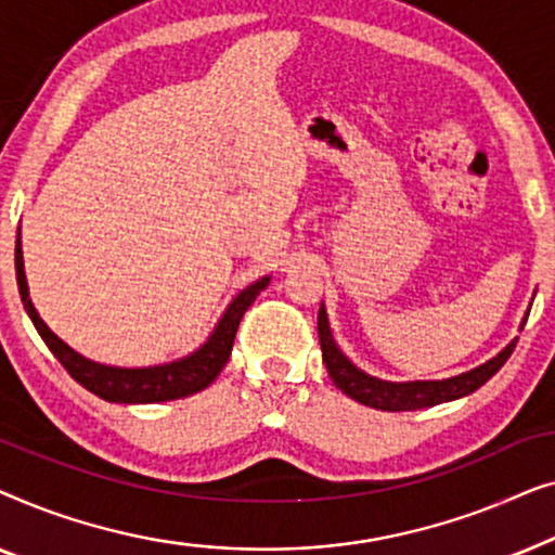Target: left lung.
<instances>
[{
  "label": "left lung",
  "instance_id": "8db88e82",
  "mask_svg": "<svg viewBox=\"0 0 555 555\" xmlns=\"http://www.w3.org/2000/svg\"><path fill=\"white\" fill-rule=\"evenodd\" d=\"M526 323V318H522ZM520 323V328H522ZM318 338H321V351H323V363L328 369V376L333 384L338 386L346 397L359 401V404L382 409V412H414V409L435 406L442 404V401H452L460 397H467L475 389L498 374L503 369V363L511 359L515 344L518 338L511 340L503 351H500L495 359H490L482 366H477L467 374L442 378V382H382V378L363 374L361 369H356L351 361L346 359L344 351L333 340L328 315H325V308L321 306L318 310Z\"/></svg>",
  "mask_w": 555,
  "mask_h": 555
}]
</instances>
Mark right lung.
I'll return each instance as SVG.
<instances>
[{"label":"right lung","mask_w":555,"mask_h":555,"mask_svg":"<svg viewBox=\"0 0 555 555\" xmlns=\"http://www.w3.org/2000/svg\"><path fill=\"white\" fill-rule=\"evenodd\" d=\"M14 270H17L20 295L22 302H25L29 321L35 323L37 333H40L44 344H48L52 356L63 363L67 374H70L80 386H86L88 391H93L95 397H101L105 401H116V404H154V401L184 399L192 397L196 391L207 389V386L219 376V371L224 369L227 359H230L234 333H237L242 315H245V310L253 306L257 295H260L270 283V278H260L257 283L245 287V291L230 302L224 315L219 318V323L215 325V331H211L207 344L196 348L194 353H189L179 361L162 363V366L120 369L86 359V356L73 351L65 340H60L55 333L48 328V323L42 321L40 313H37L33 306V300H29L20 232L17 247H14Z\"/></svg>","instance_id":"right-lung-1"}]
</instances>
